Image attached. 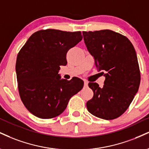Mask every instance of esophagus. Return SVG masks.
<instances>
[{
  "label": "esophagus",
  "instance_id": "obj_1",
  "mask_svg": "<svg viewBox=\"0 0 149 149\" xmlns=\"http://www.w3.org/2000/svg\"><path fill=\"white\" fill-rule=\"evenodd\" d=\"M84 85H85V87H87V86L88 85V82L86 81V80H85V81H84Z\"/></svg>",
  "mask_w": 149,
  "mask_h": 149
}]
</instances>
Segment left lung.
I'll return each instance as SVG.
<instances>
[{
  "mask_svg": "<svg viewBox=\"0 0 149 149\" xmlns=\"http://www.w3.org/2000/svg\"><path fill=\"white\" fill-rule=\"evenodd\" d=\"M82 35L96 68L105 78L102 87L89 82L94 96L87 102V108L101 119H116L128 109L139 89L140 71L135 50L127 37L112 30L82 32Z\"/></svg>",
  "mask_w": 149,
  "mask_h": 149,
  "instance_id": "obj_1",
  "label": "left lung"
}]
</instances>
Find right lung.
<instances>
[{"mask_svg":"<svg viewBox=\"0 0 149 149\" xmlns=\"http://www.w3.org/2000/svg\"><path fill=\"white\" fill-rule=\"evenodd\" d=\"M82 39L80 31L39 30L20 50L16 62L18 88L23 103L33 115L41 119L59 116L82 89L81 79L67 80L58 73L60 66L67 65L68 51Z\"/></svg>","mask_w":149,"mask_h":149,"instance_id":"right-lung-1","label":"right lung"}]
</instances>
